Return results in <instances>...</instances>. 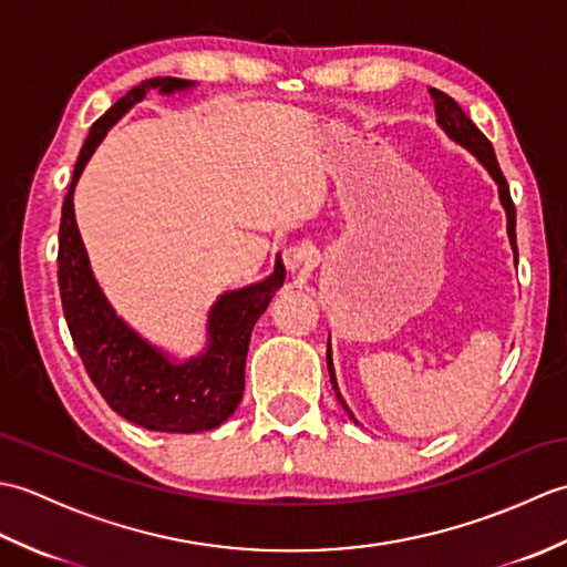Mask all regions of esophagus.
I'll return each mask as SVG.
<instances>
[{
    "instance_id": "1",
    "label": "esophagus",
    "mask_w": 567,
    "mask_h": 567,
    "mask_svg": "<svg viewBox=\"0 0 567 567\" xmlns=\"http://www.w3.org/2000/svg\"><path fill=\"white\" fill-rule=\"evenodd\" d=\"M282 260L287 265V270L307 268V265L315 262V248L307 244H290L282 250Z\"/></svg>"
}]
</instances>
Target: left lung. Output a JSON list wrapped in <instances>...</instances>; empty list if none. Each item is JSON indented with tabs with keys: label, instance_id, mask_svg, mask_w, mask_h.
<instances>
[{
	"label": "left lung",
	"instance_id": "left-lung-1",
	"mask_svg": "<svg viewBox=\"0 0 567 567\" xmlns=\"http://www.w3.org/2000/svg\"><path fill=\"white\" fill-rule=\"evenodd\" d=\"M431 97H433V106H436V118L439 124L443 126L445 134H449L453 141L463 143V146L477 155V161L483 163L489 175L495 177V183L499 185V199H502V207L507 209V221H509V238H512V246H516V209H514V202H512V195H509V185H507V177L502 175V167L495 158V148H492V143L487 141V136L480 131L473 122H470V116L461 110V104H457L453 97H449V94L431 87ZM327 363H329V375H331V382H333V390H336V396H339V402L343 404V409L348 412V416L353 419L351 409L346 406L343 396L339 394V384H336V375H333V363H331V343H329V353H327ZM355 421V419H353Z\"/></svg>",
	"mask_w": 567,
	"mask_h": 567
}]
</instances>
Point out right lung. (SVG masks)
<instances>
[{
	"instance_id": "right-lung-1",
	"label": "right lung",
	"mask_w": 567,
	"mask_h": 567,
	"mask_svg": "<svg viewBox=\"0 0 567 567\" xmlns=\"http://www.w3.org/2000/svg\"><path fill=\"white\" fill-rule=\"evenodd\" d=\"M173 92L189 87L177 78L143 80L110 112L92 124L78 155L75 173L63 199L58 231V285L68 329L94 388L118 416L148 431L197 433L209 431L234 414L246 388V355L252 327L285 282V265L260 285L224 295L212 309L209 351L175 365L118 319L94 282L87 252L72 212V187L84 163L118 116L146 97L148 90Z\"/></svg>"
}]
</instances>
